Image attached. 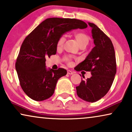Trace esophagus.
Segmentation results:
<instances>
[{"label": "esophagus", "mask_w": 132, "mask_h": 132, "mask_svg": "<svg viewBox=\"0 0 132 132\" xmlns=\"http://www.w3.org/2000/svg\"><path fill=\"white\" fill-rule=\"evenodd\" d=\"M67 74L68 75H73V72L72 71H71V70H68L67 71Z\"/></svg>", "instance_id": "34e87169"}]
</instances>
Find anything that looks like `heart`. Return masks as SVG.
<instances>
[{
  "mask_svg": "<svg viewBox=\"0 0 132 132\" xmlns=\"http://www.w3.org/2000/svg\"><path fill=\"white\" fill-rule=\"evenodd\" d=\"M75 37L79 46L87 45L89 42L88 36L86 35V34L84 33V32H76V33L75 34ZM65 40V37L63 36L59 37L57 42V48H61L63 47ZM65 59L68 62V64H71V62H70V58L67 57Z\"/></svg>",
  "mask_w": 132,
  "mask_h": 132,
  "instance_id": "b5f03b06",
  "label": "heart"
}]
</instances>
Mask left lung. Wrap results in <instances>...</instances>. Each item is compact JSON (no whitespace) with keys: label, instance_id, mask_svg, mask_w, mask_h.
<instances>
[{"label":"left lung","instance_id":"8db88e82","mask_svg":"<svg viewBox=\"0 0 132 132\" xmlns=\"http://www.w3.org/2000/svg\"><path fill=\"white\" fill-rule=\"evenodd\" d=\"M88 23L92 28L95 46L75 70L90 71L92 76L85 81L82 80L76 88L80 98L95 102L103 97L110 90L116 73V63L115 52L110 39L95 24Z\"/></svg>","mask_w":132,"mask_h":132}]
</instances>
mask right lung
Here are the masks:
<instances>
[{
  "instance_id": "add662e5",
  "label": "right lung",
  "mask_w": 132,
  "mask_h": 132,
  "mask_svg": "<svg viewBox=\"0 0 132 132\" xmlns=\"http://www.w3.org/2000/svg\"><path fill=\"white\" fill-rule=\"evenodd\" d=\"M87 27L76 19L53 18L45 19L25 37L16 59V70L20 86L32 100L42 101L53 95L58 79L67 70L47 69L46 57L56 54L58 39L65 32Z\"/></svg>"
}]
</instances>
